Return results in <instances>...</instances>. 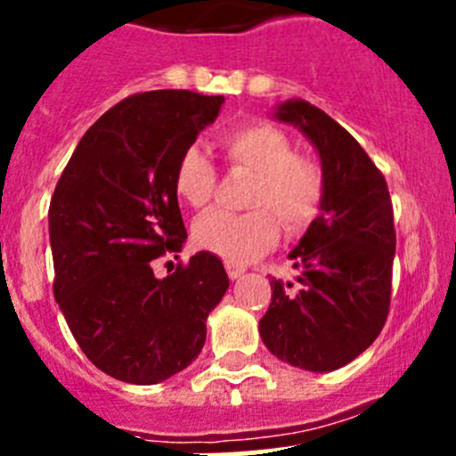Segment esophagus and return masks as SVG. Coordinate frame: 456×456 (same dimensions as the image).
Masks as SVG:
<instances>
[{
	"label": "esophagus",
	"mask_w": 456,
	"mask_h": 456,
	"mask_svg": "<svg viewBox=\"0 0 456 456\" xmlns=\"http://www.w3.org/2000/svg\"><path fill=\"white\" fill-rule=\"evenodd\" d=\"M224 269H227V275L232 280L240 278V275L245 273V265H238V262H232V260L224 262Z\"/></svg>",
	"instance_id": "esophagus-1"
}]
</instances>
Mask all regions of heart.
<instances>
[{"instance_id":"heart-1","label":"heart","mask_w":456,"mask_h":456,"mask_svg":"<svg viewBox=\"0 0 456 456\" xmlns=\"http://www.w3.org/2000/svg\"><path fill=\"white\" fill-rule=\"evenodd\" d=\"M220 147L233 169L254 174L249 190L254 211L202 214L194 223V240L200 249L224 260L247 262L275 245L278 217L289 232L311 224L324 200V172L314 159L296 154L287 132L266 121L240 123L223 132ZM216 181V167L199 147L183 150L174 169V190L187 205L205 207L214 196Z\"/></svg>"}]
</instances>
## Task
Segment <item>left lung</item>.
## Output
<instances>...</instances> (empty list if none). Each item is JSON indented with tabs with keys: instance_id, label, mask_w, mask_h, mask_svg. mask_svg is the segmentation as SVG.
<instances>
[{
	"instance_id": "8db88e82",
	"label": "left lung",
	"mask_w": 456,
	"mask_h": 456,
	"mask_svg": "<svg viewBox=\"0 0 456 456\" xmlns=\"http://www.w3.org/2000/svg\"><path fill=\"white\" fill-rule=\"evenodd\" d=\"M273 117L314 142L326 190L320 216L289 254L296 282L271 278L260 338L287 364L338 370L375 342L388 317L397 242L393 202L384 174L329 114L291 99Z\"/></svg>"
}]
</instances>
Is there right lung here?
<instances>
[{
  "instance_id": "1",
  "label": "right lung",
  "mask_w": 456,
  "mask_h": 456,
  "mask_svg": "<svg viewBox=\"0 0 456 456\" xmlns=\"http://www.w3.org/2000/svg\"><path fill=\"white\" fill-rule=\"evenodd\" d=\"M224 96L132 94L77 145L50 200L54 300L87 360L127 384H159L191 364L223 300V262L199 251L159 280L151 260L181 251L174 169L216 121Z\"/></svg>"
}]
</instances>
